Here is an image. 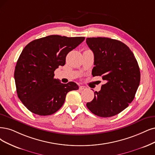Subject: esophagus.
<instances>
[{"label": "esophagus", "mask_w": 155, "mask_h": 155, "mask_svg": "<svg viewBox=\"0 0 155 155\" xmlns=\"http://www.w3.org/2000/svg\"><path fill=\"white\" fill-rule=\"evenodd\" d=\"M86 89V87L84 86V85H81V86L79 87V89H80V90H84V89Z\"/></svg>", "instance_id": "1"}]
</instances>
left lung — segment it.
<instances>
[{
    "label": "left lung",
    "instance_id": "left-lung-1",
    "mask_svg": "<svg viewBox=\"0 0 155 155\" xmlns=\"http://www.w3.org/2000/svg\"><path fill=\"white\" fill-rule=\"evenodd\" d=\"M94 54L93 76H101L105 84L87 103L88 109L101 117L116 116L133 101L140 81L135 57L127 45L108 38H87Z\"/></svg>",
    "mask_w": 155,
    "mask_h": 155
}]
</instances>
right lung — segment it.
Instances as JSON below:
<instances>
[{"instance_id": "right-lung-1", "label": "right lung", "mask_w": 155, "mask_h": 155, "mask_svg": "<svg viewBox=\"0 0 155 155\" xmlns=\"http://www.w3.org/2000/svg\"><path fill=\"white\" fill-rule=\"evenodd\" d=\"M85 39L50 35L25 46L15 70L16 93L28 110L49 116L59 110L69 91L78 89L73 82L62 84L54 78V71L64 66L67 54Z\"/></svg>"}]
</instances>
